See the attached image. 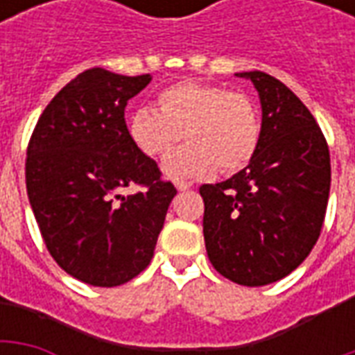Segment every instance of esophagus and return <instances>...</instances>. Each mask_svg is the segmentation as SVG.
I'll return each instance as SVG.
<instances>
[{"instance_id": "1", "label": "esophagus", "mask_w": 355, "mask_h": 355, "mask_svg": "<svg viewBox=\"0 0 355 355\" xmlns=\"http://www.w3.org/2000/svg\"><path fill=\"white\" fill-rule=\"evenodd\" d=\"M177 188H178V192H186V190H190V188H192V184H190V182H178Z\"/></svg>"}]
</instances>
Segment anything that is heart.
<instances>
[{"label": "heart", "instance_id": "heart-1", "mask_svg": "<svg viewBox=\"0 0 355 355\" xmlns=\"http://www.w3.org/2000/svg\"><path fill=\"white\" fill-rule=\"evenodd\" d=\"M157 112L139 108L129 119L135 146L148 157H165L184 135L188 146L169 155L163 173L175 182L238 173L261 142V112L243 91L180 81L157 94Z\"/></svg>", "mask_w": 355, "mask_h": 355}]
</instances>
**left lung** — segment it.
Here are the masks:
<instances>
[{
    "label": "left lung",
    "instance_id": "1",
    "mask_svg": "<svg viewBox=\"0 0 355 355\" xmlns=\"http://www.w3.org/2000/svg\"><path fill=\"white\" fill-rule=\"evenodd\" d=\"M259 91L261 142L245 169L200 188L203 238L215 270L259 287L285 275L320 238L331 188V157L320 125L287 85L264 72H241Z\"/></svg>",
    "mask_w": 355,
    "mask_h": 355
}]
</instances>
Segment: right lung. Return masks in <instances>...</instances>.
Segmentation results:
<instances>
[{"label": "right lung", "mask_w": 355, "mask_h": 355, "mask_svg": "<svg viewBox=\"0 0 355 355\" xmlns=\"http://www.w3.org/2000/svg\"><path fill=\"white\" fill-rule=\"evenodd\" d=\"M150 73L91 68L55 94L26 150V190L58 266L94 287L131 282L154 257L177 188L132 144L125 106ZM137 192L123 196L127 187Z\"/></svg>", "instance_id": "obj_1"}]
</instances>
